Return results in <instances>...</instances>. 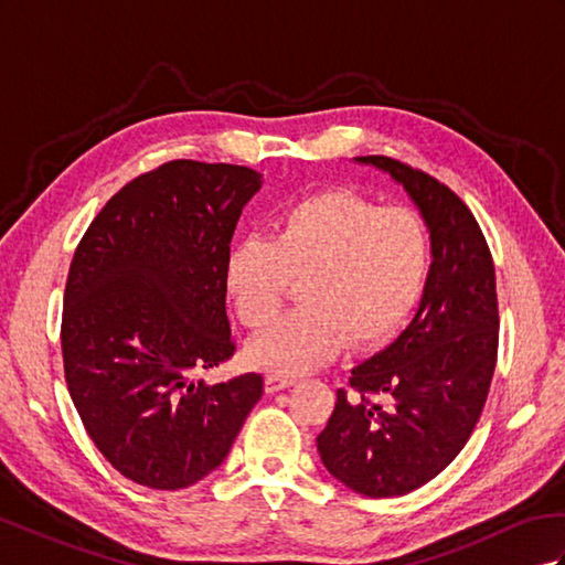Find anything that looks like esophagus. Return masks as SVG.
<instances>
[{"mask_svg": "<svg viewBox=\"0 0 565 565\" xmlns=\"http://www.w3.org/2000/svg\"><path fill=\"white\" fill-rule=\"evenodd\" d=\"M296 383V376H289V374H267V379H264V386H267V393H276V391H284L289 388Z\"/></svg>", "mask_w": 565, "mask_h": 565, "instance_id": "esophagus-1", "label": "esophagus"}]
</instances>
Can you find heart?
Segmentation results:
<instances>
[{"mask_svg": "<svg viewBox=\"0 0 565 565\" xmlns=\"http://www.w3.org/2000/svg\"><path fill=\"white\" fill-rule=\"evenodd\" d=\"M431 262L429 227L411 206H379L347 189L289 203L271 237H245L225 257V289L243 326L264 330L301 281L296 313L249 344L274 374H298L350 347L386 342L413 313Z\"/></svg>", "mask_w": 565, "mask_h": 565, "instance_id": "1", "label": "heart"}]
</instances>
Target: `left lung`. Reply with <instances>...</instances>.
Returning a JSON list of instances; mask_svg holds the SVG:
<instances>
[{"label": "left lung", "mask_w": 565, "mask_h": 565, "mask_svg": "<svg viewBox=\"0 0 565 565\" xmlns=\"http://www.w3.org/2000/svg\"><path fill=\"white\" fill-rule=\"evenodd\" d=\"M362 162L407 189L435 262L415 320L338 388L318 451L354 493L393 498L441 473L483 413L500 338L495 267L481 225L447 184L386 154Z\"/></svg>", "instance_id": "obj_1"}]
</instances>
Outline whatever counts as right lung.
Masks as SVG:
<instances>
[{
    "label": "right lung",
    "mask_w": 565,
    "mask_h": 565,
    "mask_svg": "<svg viewBox=\"0 0 565 565\" xmlns=\"http://www.w3.org/2000/svg\"><path fill=\"white\" fill-rule=\"evenodd\" d=\"M259 179L243 164L164 162L106 201L70 262V398L94 447L138 486L201 481L262 398L259 374L196 381L235 352L225 257Z\"/></svg>",
    "instance_id": "right-lung-1"
}]
</instances>
